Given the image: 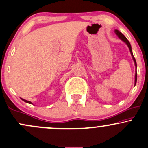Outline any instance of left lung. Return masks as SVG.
Listing matches in <instances>:
<instances>
[{
	"label": "left lung",
	"mask_w": 148,
	"mask_h": 148,
	"mask_svg": "<svg viewBox=\"0 0 148 148\" xmlns=\"http://www.w3.org/2000/svg\"><path fill=\"white\" fill-rule=\"evenodd\" d=\"M115 34L117 35V36H118L119 38L120 39V40L122 41V42H124L125 44L127 45V46H128L129 50H130V54H131L132 59H133V61H134V65H135V76H134V86H135L136 85V79H137V73H136V62L135 59H134V56H133V54H132V50L131 45H130V42H128V40H127L126 37H125L124 35H123L122 33L120 32V31H118V30H115Z\"/></svg>",
	"instance_id": "8db88e82"
}]
</instances>
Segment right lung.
<instances>
[{
	"label": "right lung",
	"mask_w": 148,
	"mask_h": 148,
	"mask_svg": "<svg viewBox=\"0 0 148 148\" xmlns=\"http://www.w3.org/2000/svg\"><path fill=\"white\" fill-rule=\"evenodd\" d=\"M21 100H23V101H24V102H27V103H29V104H33V103H32V102H30V101L26 100H24V99H23V98H21Z\"/></svg>",
	"instance_id": "right-lung-1"
}]
</instances>
